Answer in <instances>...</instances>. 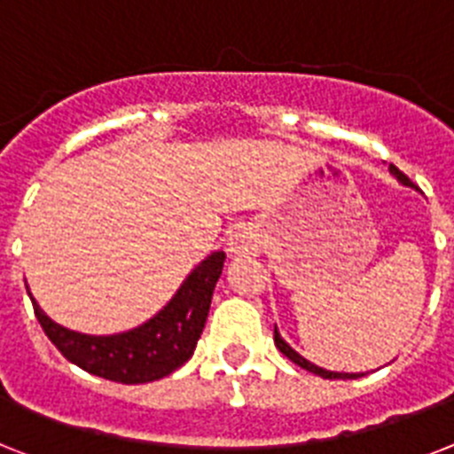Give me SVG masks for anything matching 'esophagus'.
<instances>
[{"label":"esophagus","mask_w":454,"mask_h":454,"mask_svg":"<svg viewBox=\"0 0 454 454\" xmlns=\"http://www.w3.org/2000/svg\"><path fill=\"white\" fill-rule=\"evenodd\" d=\"M251 249H254V245H251V238L245 233L233 235V238H231V242H228V251H231V254H235V256L249 254Z\"/></svg>","instance_id":"esophagus-1"}]
</instances>
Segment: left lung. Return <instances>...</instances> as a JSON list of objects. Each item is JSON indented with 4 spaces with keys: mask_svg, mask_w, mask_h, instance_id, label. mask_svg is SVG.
<instances>
[{
    "mask_svg": "<svg viewBox=\"0 0 454 454\" xmlns=\"http://www.w3.org/2000/svg\"><path fill=\"white\" fill-rule=\"evenodd\" d=\"M390 173L395 175V177H397L399 184H403V186H413V182H411L409 177H406V175L402 173V170L395 168V166H390ZM274 344H277V348H279L281 353H284V356L288 357V360H291V363L300 364V367L307 369V372H311V374L321 376V379H360V376H364L363 372H360V374H346V372H330V369H323V367H318V364L309 363V360H307V357L300 356L298 350L293 348V346L288 344V341H286L284 337H281L279 330H277V325H274Z\"/></svg>",
    "mask_w": 454,
    "mask_h": 454,
    "instance_id": "8db88e82",
    "label": "left lung"
}]
</instances>
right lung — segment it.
I'll return each instance as SVG.
<instances>
[{"label":"right lung","mask_w":454,"mask_h":454,"mask_svg":"<svg viewBox=\"0 0 454 454\" xmlns=\"http://www.w3.org/2000/svg\"><path fill=\"white\" fill-rule=\"evenodd\" d=\"M226 254L212 251L186 274L173 298L152 318L115 334H85L59 325L34 300L43 333L68 363L101 379L138 386L173 374L193 356L207 321L212 293L223 270Z\"/></svg>","instance_id":"right-lung-1"}]
</instances>
